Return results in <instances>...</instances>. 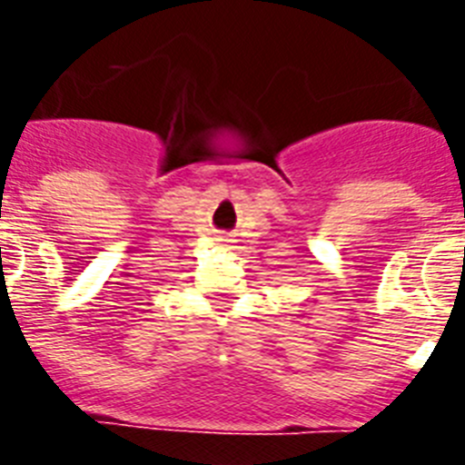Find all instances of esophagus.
<instances>
[{
	"label": "esophagus",
	"mask_w": 465,
	"mask_h": 465,
	"mask_svg": "<svg viewBox=\"0 0 465 465\" xmlns=\"http://www.w3.org/2000/svg\"><path fill=\"white\" fill-rule=\"evenodd\" d=\"M221 240H223V237H221Z\"/></svg>",
	"instance_id": "34e87169"
}]
</instances>
